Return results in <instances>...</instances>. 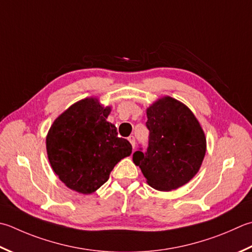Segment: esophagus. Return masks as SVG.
Segmentation results:
<instances>
[{"label": "esophagus", "instance_id": "1", "mask_svg": "<svg viewBox=\"0 0 252 252\" xmlns=\"http://www.w3.org/2000/svg\"><path fill=\"white\" fill-rule=\"evenodd\" d=\"M127 140L130 141L132 147H133V149H134V147H135V137L133 136V135H131V136H129V139H127Z\"/></svg>", "mask_w": 252, "mask_h": 252}]
</instances>
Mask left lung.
<instances>
[{
    "label": "left lung",
    "instance_id": "obj_1",
    "mask_svg": "<svg viewBox=\"0 0 252 252\" xmlns=\"http://www.w3.org/2000/svg\"><path fill=\"white\" fill-rule=\"evenodd\" d=\"M149 146L133 154L147 184L171 191L189 182L199 171L206 152L205 134L185 103L165 96L146 110Z\"/></svg>",
    "mask_w": 252,
    "mask_h": 252
}]
</instances>
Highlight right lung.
Here are the masks:
<instances>
[{
    "label": "right lung",
    "instance_id": "add662e5",
    "mask_svg": "<svg viewBox=\"0 0 252 252\" xmlns=\"http://www.w3.org/2000/svg\"><path fill=\"white\" fill-rule=\"evenodd\" d=\"M111 108L85 98L61 113L48 132L46 145L53 171L67 188L91 194L109 179L118 162L131 155L130 142L107 121Z\"/></svg>",
    "mask_w": 252,
    "mask_h": 252
}]
</instances>
